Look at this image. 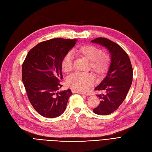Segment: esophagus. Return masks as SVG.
Listing matches in <instances>:
<instances>
[{"mask_svg": "<svg viewBox=\"0 0 152 152\" xmlns=\"http://www.w3.org/2000/svg\"><path fill=\"white\" fill-rule=\"evenodd\" d=\"M72 92L73 93H78V94H85L84 93H82V92H80V91H76V90H72Z\"/></svg>", "mask_w": 152, "mask_h": 152, "instance_id": "obj_1", "label": "esophagus"}]
</instances>
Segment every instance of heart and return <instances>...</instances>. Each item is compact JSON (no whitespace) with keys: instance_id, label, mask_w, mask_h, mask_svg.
<instances>
[{"instance_id":"b5f03b06","label":"heart","mask_w":152,"mask_h":152,"mask_svg":"<svg viewBox=\"0 0 152 152\" xmlns=\"http://www.w3.org/2000/svg\"><path fill=\"white\" fill-rule=\"evenodd\" d=\"M75 53L89 61V67L97 75H103L107 70L110 63V56L102 52L98 48L92 45H85L76 49ZM62 69L68 72L72 69V56L67 53L62 61ZM94 77L91 73L75 72L67 80V85L76 90L85 92L94 83Z\"/></svg>"}]
</instances>
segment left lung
<instances>
[{"instance_id":"8db88e82","label":"left lung","mask_w":152,"mask_h":152,"mask_svg":"<svg viewBox=\"0 0 152 152\" xmlns=\"http://www.w3.org/2000/svg\"><path fill=\"white\" fill-rule=\"evenodd\" d=\"M108 50L110 63L103 80L94 88L105 91L97 94L100 103L93 111L99 115H108L116 111L125 99L133 79V69L128 54L118 44L108 39L99 37L91 41Z\"/></svg>"}]
</instances>
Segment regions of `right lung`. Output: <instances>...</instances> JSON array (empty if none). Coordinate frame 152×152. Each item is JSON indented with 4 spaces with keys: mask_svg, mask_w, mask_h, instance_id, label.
Wrapping results in <instances>:
<instances>
[{
    "mask_svg": "<svg viewBox=\"0 0 152 152\" xmlns=\"http://www.w3.org/2000/svg\"><path fill=\"white\" fill-rule=\"evenodd\" d=\"M76 39L56 38L39 43L28 53L22 67V80L28 98L39 114L54 118L64 113L70 89L62 87L61 63Z\"/></svg>",
    "mask_w": 152,
    "mask_h": 152,
    "instance_id": "add662e5",
    "label": "right lung"
}]
</instances>
